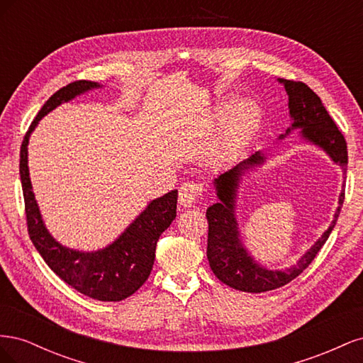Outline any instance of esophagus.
Instances as JSON below:
<instances>
[{"instance_id": "obj_1", "label": "esophagus", "mask_w": 363, "mask_h": 363, "mask_svg": "<svg viewBox=\"0 0 363 363\" xmlns=\"http://www.w3.org/2000/svg\"><path fill=\"white\" fill-rule=\"evenodd\" d=\"M203 195L201 184L194 183V182H186L182 184L180 192H179V201L184 207H191L199 201L200 196Z\"/></svg>"}]
</instances>
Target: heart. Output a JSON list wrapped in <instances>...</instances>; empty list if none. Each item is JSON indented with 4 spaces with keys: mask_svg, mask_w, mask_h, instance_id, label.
<instances>
[{
    "mask_svg": "<svg viewBox=\"0 0 363 363\" xmlns=\"http://www.w3.org/2000/svg\"><path fill=\"white\" fill-rule=\"evenodd\" d=\"M232 106V101H224L218 106L216 116L218 119L224 118L227 111ZM263 111L262 106L255 100V98H242L239 100L225 118V123L219 138L216 155L219 159H230L244 147L245 142L251 138V135L259 128L262 124Z\"/></svg>",
    "mask_w": 363,
    "mask_h": 363,
    "instance_id": "obj_1",
    "label": "heart"
}]
</instances>
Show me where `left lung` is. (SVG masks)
Here are the masks:
<instances>
[{
  "label": "left lung",
  "mask_w": 363,
  "mask_h": 363,
  "mask_svg": "<svg viewBox=\"0 0 363 363\" xmlns=\"http://www.w3.org/2000/svg\"><path fill=\"white\" fill-rule=\"evenodd\" d=\"M279 82L284 86L289 96V115L292 118V125L286 130L289 135L292 130H301V136L312 142L313 145L324 150L330 159L337 163L342 172H347L348 152L344 135L336 127L335 121L328 115L323 101L309 86L301 82L283 80ZM281 135L279 139L286 138ZM265 155L256 151L248 159L239 162L236 167L225 171L213 180L216 189L218 203L207 208L206 218L208 223L207 236V259L215 276L225 283L227 286L251 294H260L284 286L311 265L316 257L318 251L323 248L325 240L330 236L336 225L340 207L345 199V186L339 195V206L333 221L324 235L307 250L295 265L284 269H268L250 256L247 248L240 242L238 221L235 215L236 195L240 183V177L252 168L260 167L265 162Z\"/></svg>",
  "instance_id": "obj_1"
}]
</instances>
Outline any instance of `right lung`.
I'll return each instance as SVG.
<instances>
[{
    "instance_id": "obj_1",
    "label": "right lung",
    "mask_w": 363,
    "mask_h": 363,
    "mask_svg": "<svg viewBox=\"0 0 363 363\" xmlns=\"http://www.w3.org/2000/svg\"><path fill=\"white\" fill-rule=\"evenodd\" d=\"M96 87H101V84L79 80L62 87L48 98L31 123L21 145L19 174L28 235L47 265L65 283L83 295L100 301H121L133 295L147 281L155 263L157 240L177 215V191H171L160 199L152 200L115 242L103 250L86 252L60 245L48 233L33 194L28 172L27 145L31 131L39 121L62 103H68L77 95Z\"/></svg>"
}]
</instances>
